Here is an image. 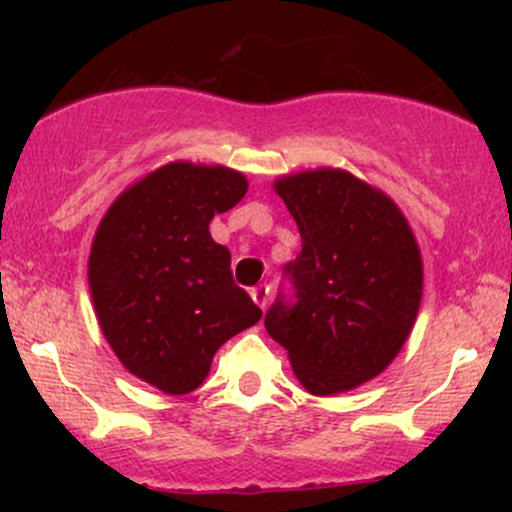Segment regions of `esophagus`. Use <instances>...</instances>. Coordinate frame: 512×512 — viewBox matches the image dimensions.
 <instances>
[{
  "label": "esophagus",
  "instance_id": "esophagus-1",
  "mask_svg": "<svg viewBox=\"0 0 512 512\" xmlns=\"http://www.w3.org/2000/svg\"><path fill=\"white\" fill-rule=\"evenodd\" d=\"M250 296H252V301H255L264 310V308H267V303H269V284L255 286V289L250 291Z\"/></svg>",
  "mask_w": 512,
  "mask_h": 512
}]
</instances>
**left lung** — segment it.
I'll return each mask as SVG.
<instances>
[{"instance_id": "left-lung-1", "label": "left lung", "mask_w": 512, "mask_h": 512, "mask_svg": "<svg viewBox=\"0 0 512 512\" xmlns=\"http://www.w3.org/2000/svg\"><path fill=\"white\" fill-rule=\"evenodd\" d=\"M274 190L303 248L284 267L293 296L279 293L264 327L310 395L354 390L390 366L414 327L419 245L397 204L346 170H303Z\"/></svg>"}]
</instances>
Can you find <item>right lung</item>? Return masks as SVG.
Instances as JSON below:
<instances>
[{"label": "right lung", "instance_id": "right-lung-1", "mask_svg": "<svg viewBox=\"0 0 512 512\" xmlns=\"http://www.w3.org/2000/svg\"><path fill=\"white\" fill-rule=\"evenodd\" d=\"M245 192L238 170L168 163L127 187L93 238L98 325L122 366L168 395L197 390L219 346L262 317L209 233Z\"/></svg>", "mask_w": 512, "mask_h": 512}]
</instances>
